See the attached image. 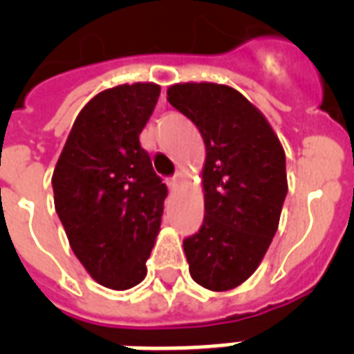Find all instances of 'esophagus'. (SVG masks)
<instances>
[{
  "label": "esophagus",
  "mask_w": 354,
  "mask_h": 354,
  "mask_svg": "<svg viewBox=\"0 0 354 354\" xmlns=\"http://www.w3.org/2000/svg\"><path fill=\"white\" fill-rule=\"evenodd\" d=\"M182 180H183L182 174L178 172V174H174V176L167 180V185H169V189H172V191H174V189L180 187V183H182Z\"/></svg>",
  "instance_id": "34e87169"
}]
</instances>
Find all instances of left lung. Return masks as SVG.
<instances>
[{
	"mask_svg": "<svg viewBox=\"0 0 354 354\" xmlns=\"http://www.w3.org/2000/svg\"><path fill=\"white\" fill-rule=\"evenodd\" d=\"M167 101L205 145L204 224L183 241L189 272L207 290H232L257 270L277 232L288 191L285 150L263 112L232 86L180 82Z\"/></svg>",
	"mask_w": 354,
	"mask_h": 354,
	"instance_id": "8db88e82",
	"label": "left lung"
}]
</instances>
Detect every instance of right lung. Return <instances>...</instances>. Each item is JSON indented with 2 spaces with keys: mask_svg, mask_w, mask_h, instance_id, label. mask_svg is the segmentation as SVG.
I'll return each instance as SVG.
<instances>
[{
  "mask_svg": "<svg viewBox=\"0 0 354 354\" xmlns=\"http://www.w3.org/2000/svg\"><path fill=\"white\" fill-rule=\"evenodd\" d=\"M158 97L154 82L97 93L75 119L53 172L55 209L69 246L112 290L145 279L160 233L167 187L139 145Z\"/></svg>",
  "mask_w": 354,
  "mask_h": 354,
  "instance_id": "obj_1",
  "label": "right lung"
}]
</instances>
